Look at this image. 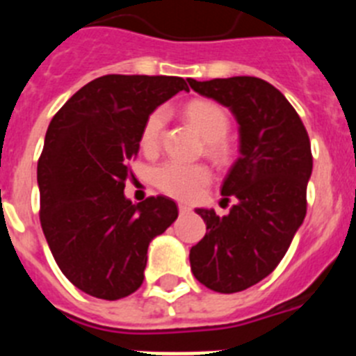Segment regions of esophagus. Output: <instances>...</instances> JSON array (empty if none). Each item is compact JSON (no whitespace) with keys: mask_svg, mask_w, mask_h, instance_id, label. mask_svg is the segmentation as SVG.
<instances>
[{"mask_svg":"<svg viewBox=\"0 0 356 356\" xmlns=\"http://www.w3.org/2000/svg\"><path fill=\"white\" fill-rule=\"evenodd\" d=\"M178 210H180V213H188V212H191V207L180 203V205H178Z\"/></svg>","mask_w":356,"mask_h":356,"instance_id":"obj_1","label":"esophagus"}]
</instances>
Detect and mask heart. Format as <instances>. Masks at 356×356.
<instances>
[{
	"mask_svg": "<svg viewBox=\"0 0 356 356\" xmlns=\"http://www.w3.org/2000/svg\"><path fill=\"white\" fill-rule=\"evenodd\" d=\"M185 118L197 128L207 140V153L216 162H226L229 147L225 137L229 130V119L222 106L207 99H194L185 106ZM168 121L165 110L159 108L147 115L140 131V147L146 153H155L162 140L163 127ZM155 185L165 194L178 200H194L209 185L210 171L201 163L165 162L155 169Z\"/></svg>",
	"mask_w": 356,
	"mask_h": 356,
	"instance_id": "heart-1",
	"label": "heart"
}]
</instances>
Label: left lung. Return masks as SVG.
Returning <instances> with one entry per match:
<instances>
[{"instance_id":"left-lung-1","label":"left lung","mask_w":356,"mask_h":356,"mask_svg":"<svg viewBox=\"0 0 356 356\" xmlns=\"http://www.w3.org/2000/svg\"><path fill=\"white\" fill-rule=\"evenodd\" d=\"M188 85L228 106L238 122L241 156L222 181L228 216L197 209L205 237L191 248L200 284L221 294L241 292L271 275L307 216L312 175L310 139L287 97L254 76L216 78Z\"/></svg>"}]
</instances>
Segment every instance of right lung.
<instances>
[{"mask_svg":"<svg viewBox=\"0 0 356 356\" xmlns=\"http://www.w3.org/2000/svg\"><path fill=\"white\" fill-rule=\"evenodd\" d=\"M180 90H188L180 76L106 74L49 122L37 163L40 226L60 271L85 294L114 301L137 291L149 242L178 217L171 197L131 203L124 181L147 115Z\"/></svg>","mask_w":356,"mask_h":356,"instance_id":"right-lung-1","label":"right lung"}]
</instances>
